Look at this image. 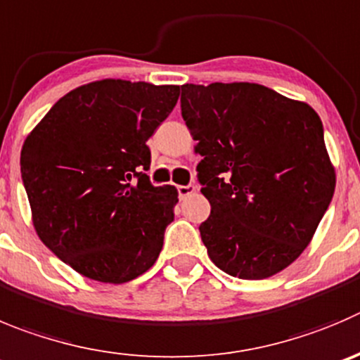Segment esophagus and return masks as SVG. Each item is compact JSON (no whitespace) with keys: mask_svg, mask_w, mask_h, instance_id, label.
<instances>
[{"mask_svg":"<svg viewBox=\"0 0 360 360\" xmlns=\"http://www.w3.org/2000/svg\"><path fill=\"white\" fill-rule=\"evenodd\" d=\"M176 191H178V196H180L184 200V198L191 196V194H193L194 191H196V186H193V184H189V186H178Z\"/></svg>","mask_w":360,"mask_h":360,"instance_id":"34e87169","label":"esophagus"}]
</instances>
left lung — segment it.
<instances>
[{"label":"left lung","instance_id":"obj_1","mask_svg":"<svg viewBox=\"0 0 360 360\" xmlns=\"http://www.w3.org/2000/svg\"><path fill=\"white\" fill-rule=\"evenodd\" d=\"M180 104L203 157L208 256L240 279L281 272L307 248L336 187L320 116L255 83L184 84Z\"/></svg>","mask_w":360,"mask_h":360}]
</instances>
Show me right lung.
I'll return each mask as SVG.
<instances>
[{"label": "right lung", "mask_w": 360, "mask_h": 360, "mask_svg": "<svg viewBox=\"0 0 360 360\" xmlns=\"http://www.w3.org/2000/svg\"><path fill=\"white\" fill-rule=\"evenodd\" d=\"M178 95L173 84L95 81L61 97L24 141L37 235L75 272L122 285L159 258L178 193L152 186L146 141Z\"/></svg>", "instance_id": "1"}]
</instances>
